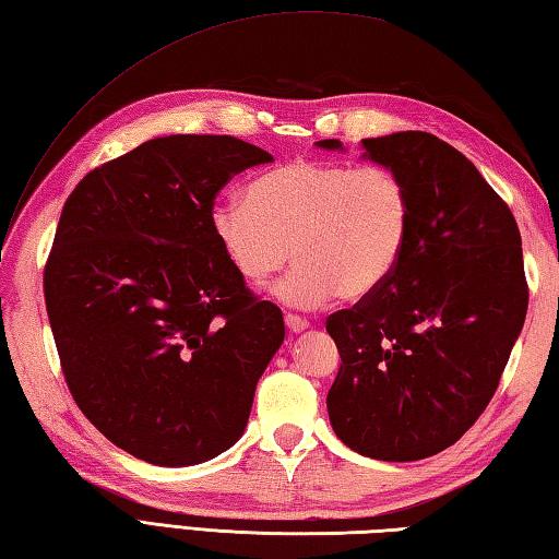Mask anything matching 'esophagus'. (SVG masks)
Segmentation results:
<instances>
[{"instance_id": "esophagus-1", "label": "esophagus", "mask_w": 559, "mask_h": 559, "mask_svg": "<svg viewBox=\"0 0 559 559\" xmlns=\"http://www.w3.org/2000/svg\"><path fill=\"white\" fill-rule=\"evenodd\" d=\"M286 326L293 331V334H300V331H305L307 326H310V322H307V319L300 317V314L288 312L286 314Z\"/></svg>"}]
</instances>
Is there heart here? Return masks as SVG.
<instances>
[{"label":"heart","mask_w":559,"mask_h":559,"mask_svg":"<svg viewBox=\"0 0 559 559\" xmlns=\"http://www.w3.org/2000/svg\"><path fill=\"white\" fill-rule=\"evenodd\" d=\"M247 204L211 211V230L240 278L252 286L298 261L276 295L317 307L338 293L360 300L379 290L406 252L408 185L384 165L300 158L249 182Z\"/></svg>","instance_id":"obj_1"}]
</instances>
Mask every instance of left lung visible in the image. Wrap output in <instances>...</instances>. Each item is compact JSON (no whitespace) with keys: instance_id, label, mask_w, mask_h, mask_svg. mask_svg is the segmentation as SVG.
Here are the masks:
<instances>
[{"instance_id":"obj_1","label":"left lung","mask_w":559,"mask_h":559,"mask_svg":"<svg viewBox=\"0 0 559 559\" xmlns=\"http://www.w3.org/2000/svg\"><path fill=\"white\" fill-rule=\"evenodd\" d=\"M362 148L408 185L413 225L384 286L326 319L341 355L326 408L358 454L418 461L459 442L500 384L528 307L521 235L476 165L435 134Z\"/></svg>"}]
</instances>
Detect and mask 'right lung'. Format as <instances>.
<instances>
[{"label":"right lung","instance_id":"obj_1","mask_svg":"<svg viewBox=\"0 0 559 559\" xmlns=\"http://www.w3.org/2000/svg\"><path fill=\"white\" fill-rule=\"evenodd\" d=\"M271 153L235 136L151 139L69 194L43 288L81 413L141 461L194 466L242 437L286 326L211 230L221 189Z\"/></svg>","mask_w":559,"mask_h":559}]
</instances>
